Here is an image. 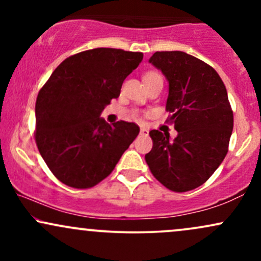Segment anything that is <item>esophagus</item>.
<instances>
[{
    "label": "esophagus",
    "instance_id": "obj_1",
    "mask_svg": "<svg viewBox=\"0 0 261 261\" xmlns=\"http://www.w3.org/2000/svg\"><path fill=\"white\" fill-rule=\"evenodd\" d=\"M140 134L142 135V136H147V135H148V128H146V127H141Z\"/></svg>",
    "mask_w": 261,
    "mask_h": 261
}]
</instances>
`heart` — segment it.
<instances>
[{
    "label": "heart",
    "instance_id": "1",
    "mask_svg": "<svg viewBox=\"0 0 261 261\" xmlns=\"http://www.w3.org/2000/svg\"><path fill=\"white\" fill-rule=\"evenodd\" d=\"M155 77H161V76H160V74H158L157 72H153V71H149V72L145 73V76H143V81H145V83H146V82H147V81L153 80V79H155ZM135 118L140 119L137 114H135Z\"/></svg>",
    "mask_w": 261,
    "mask_h": 261
}]
</instances>
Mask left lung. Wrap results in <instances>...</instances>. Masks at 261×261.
<instances>
[{"instance_id":"obj_1","label":"left lung","mask_w":261,"mask_h":261,"mask_svg":"<svg viewBox=\"0 0 261 261\" xmlns=\"http://www.w3.org/2000/svg\"><path fill=\"white\" fill-rule=\"evenodd\" d=\"M149 62L169 82L167 122L178 136L149 131L152 149L145 155L161 184L175 193L202 185L228 152L233 112L222 80L214 67L182 51H157Z\"/></svg>"}]
</instances>
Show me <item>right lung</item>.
<instances>
[{"label": "right lung", "mask_w": 261, "mask_h": 261, "mask_svg": "<svg viewBox=\"0 0 261 261\" xmlns=\"http://www.w3.org/2000/svg\"><path fill=\"white\" fill-rule=\"evenodd\" d=\"M142 59L112 47L86 50L64 60L39 91L35 143L67 187L89 189L106 179L139 135L135 122L109 125L99 115Z\"/></svg>", "instance_id": "1"}]
</instances>
